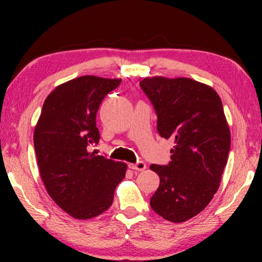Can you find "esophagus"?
Instances as JSON below:
<instances>
[{
  "mask_svg": "<svg viewBox=\"0 0 262 262\" xmlns=\"http://www.w3.org/2000/svg\"><path fill=\"white\" fill-rule=\"evenodd\" d=\"M128 167L131 168L132 170H138V171H142L144 170L146 168V164L143 162V161H138L137 163H134V164H128Z\"/></svg>",
  "mask_w": 262,
  "mask_h": 262,
  "instance_id": "34e87169",
  "label": "esophagus"
}]
</instances>
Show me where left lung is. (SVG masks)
<instances>
[{"label":"left lung","mask_w":262,"mask_h":262,"mask_svg":"<svg viewBox=\"0 0 262 262\" xmlns=\"http://www.w3.org/2000/svg\"><path fill=\"white\" fill-rule=\"evenodd\" d=\"M157 114V131L171 139L169 163L151 164L160 186L150 206L181 223L209 205L220 187L230 150V130L221 98L191 78L146 77L139 82Z\"/></svg>","instance_id":"8db88e82"}]
</instances>
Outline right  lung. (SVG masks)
<instances>
[{
	"label": "right lung",
	"instance_id": "add662e5",
	"mask_svg": "<svg viewBox=\"0 0 262 262\" xmlns=\"http://www.w3.org/2000/svg\"><path fill=\"white\" fill-rule=\"evenodd\" d=\"M120 78L81 76L58 85L42 105L34 128V149L41 180L60 209L89 220L108 209L127 166L91 152L98 144L96 113Z\"/></svg>",
	"mask_w": 262,
	"mask_h": 262
}]
</instances>
